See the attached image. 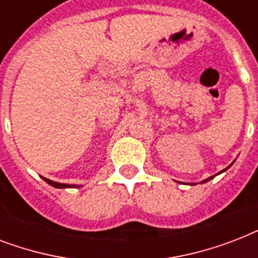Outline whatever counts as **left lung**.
Returning a JSON list of instances; mask_svg holds the SVG:
<instances>
[{"label":"left lung","instance_id":"1","mask_svg":"<svg viewBox=\"0 0 258 258\" xmlns=\"http://www.w3.org/2000/svg\"><path fill=\"white\" fill-rule=\"evenodd\" d=\"M212 178H214V176H210V178H208V179L204 180V182H208V180H210V179H212Z\"/></svg>","mask_w":258,"mask_h":258}]
</instances>
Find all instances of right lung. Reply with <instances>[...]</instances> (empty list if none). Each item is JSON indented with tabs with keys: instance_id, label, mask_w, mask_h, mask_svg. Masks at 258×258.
Returning a JSON list of instances; mask_svg holds the SVG:
<instances>
[{
	"instance_id": "1",
	"label": "right lung",
	"mask_w": 258,
	"mask_h": 258,
	"mask_svg": "<svg viewBox=\"0 0 258 258\" xmlns=\"http://www.w3.org/2000/svg\"><path fill=\"white\" fill-rule=\"evenodd\" d=\"M44 180H45L46 183H49L50 186H54V187H57V188H64V187H76V184L57 183V182H53V180H49V179H46V178H44Z\"/></svg>"
}]
</instances>
